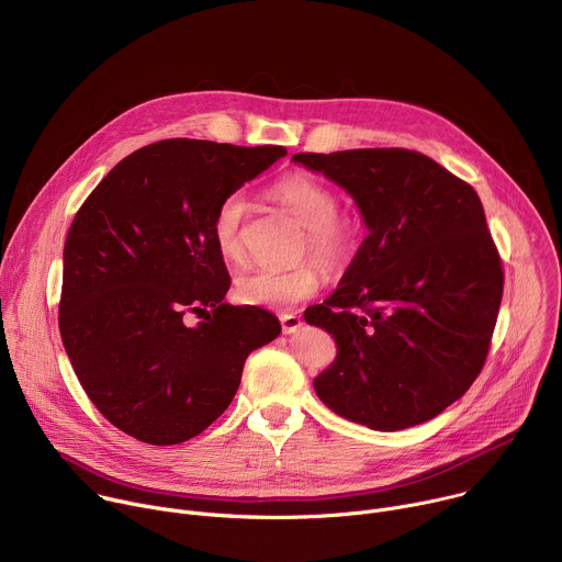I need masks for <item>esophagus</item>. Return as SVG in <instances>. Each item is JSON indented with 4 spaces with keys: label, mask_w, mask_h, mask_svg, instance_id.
<instances>
[{
    "label": "esophagus",
    "mask_w": 562,
    "mask_h": 562,
    "mask_svg": "<svg viewBox=\"0 0 562 562\" xmlns=\"http://www.w3.org/2000/svg\"><path fill=\"white\" fill-rule=\"evenodd\" d=\"M280 323H282V331L286 336H291V334H297L302 329L304 319L297 313H284V315H280Z\"/></svg>",
    "instance_id": "1"
}]
</instances>
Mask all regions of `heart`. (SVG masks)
Listing matches in <instances>:
<instances>
[{
  "instance_id": "obj_1",
  "label": "heart",
  "mask_w": 562,
  "mask_h": 562,
  "mask_svg": "<svg viewBox=\"0 0 562 562\" xmlns=\"http://www.w3.org/2000/svg\"><path fill=\"white\" fill-rule=\"evenodd\" d=\"M273 195L304 226L297 247L300 256H313L329 271H345L356 260L362 247L360 222L338 213L340 200L327 184L295 173L276 182ZM247 213L249 200L243 191L224 195L213 213V245L228 262L245 260ZM316 263L302 260L293 267H258L245 271L235 280V295L251 306L289 308L313 297L323 286V269Z\"/></svg>"
}]
</instances>
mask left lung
<instances>
[{
	"instance_id": "obj_1",
	"label": "left lung",
	"mask_w": 562,
	"mask_h": 562,
	"mask_svg": "<svg viewBox=\"0 0 562 562\" xmlns=\"http://www.w3.org/2000/svg\"><path fill=\"white\" fill-rule=\"evenodd\" d=\"M358 202L369 235L336 293L308 306L338 356L313 382L378 431L436 418L485 367L505 271L471 184L409 148L295 153Z\"/></svg>"
}]
</instances>
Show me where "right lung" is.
Returning <instances> with one entry per match:
<instances>
[{
    "instance_id": "right-lung-1",
    "label": "right lung",
    "mask_w": 562,
    "mask_h": 562,
    "mask_svg": "<svg viewBox=\"0 0 562 562\" xmlns=\"http://www.w3.org/2000/svg\"><path fill=\"white\" fill-rule=\"evenodd\" d=\"M284 146L159 139L126 155L75 213L64 245L59 334L91 403L120 431L180 445L217 420L278 317L231 306L211 235L224 195ZM203 317L198 328L186 319Z\"/></svg>"
}]
</instances>
